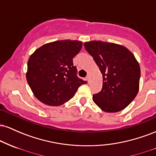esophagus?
<instances>
[{"mask_svg":"<svg viewBox=\"0 0 156 156\" xmlns=\"http://www.w3.org/2000/svg\"><path fill=\"white\" fill-rule=\"evenodd\" d=\"M86 79H87V81H89V79H90V76H89V75H87V76L86 77Z\"/></svg>","mask_w":156,"mask_h":156,"instance_id":"obj_1","label":"esophagus"}]
</instances>
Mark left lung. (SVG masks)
<instances>
[{
    "label": "left lung",
    "instance_id": "1",
    "mask_svg": "<svg viewBox=\"0 0 156 156\" xmlns=\"http://www.w3.org/2000/svg\"><path fill=\"white\" fill-rule=\"evenodd\" d=\"M84 48L103 75V87L93 94V101L105 112L126 108L139 91L141 70L135 56L126 48L111 42L92 41L85 42Z\"/></svg>",
    "mask_w": 156,
    "mask_h": 156
}]
</instances>
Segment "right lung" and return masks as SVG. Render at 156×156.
I'll return each mask as SVG.
<instances>
[{"label": "right lung", "mask_w": 156, "mask_h": 156, "mask_svg": "<svg viewBox=\"0 0 156 156\" xmlns=\"http://www.w3.org/2000/svg\"><path fill=\"white\" fill-rule=\"evenodd\" d=\"M81 48L80 41H55L30 56L26 78L39 101L53 106L62 105L73 98L80 86L87 83L77 76L73 61Z\"/></svg>", "instance_id": "1"}]
</instances>
